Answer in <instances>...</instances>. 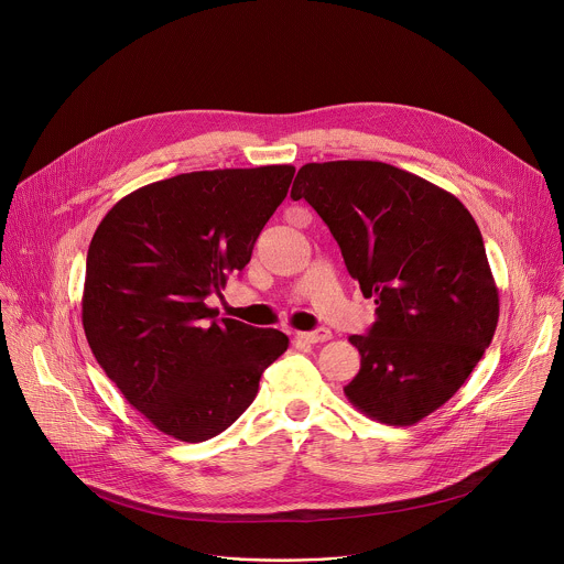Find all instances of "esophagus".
Returning a JSON list of instances; mask_svg holds the SVG:
<instances>
[{"label": "esophagus", "instance_id": "esophagus-1", "mask_svg": "<svg viewBox=\"0 0 564 564\" xmlns=\"http://www.w3.org/2000/svg\"><path fill=\"white\" fill-rule=\"evenodd\" d=\"M296 339L305 341V344H324V341L333 339V333L328 328H318L312 333H296Z\"/></svg>", "mask_w": 564, "mask_h": 564}]
</instances>
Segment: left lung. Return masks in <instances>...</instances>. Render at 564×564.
Listing matches in <instances>:
<instances>
[{"instance_id":"8db88e82","label":"left lung","mask_w":564,"mask_h":564,"mask_svg":"<svg viewBox=\"0 0 564 564\" xmlns=\"http://www.w3.org/2000/svg\"><path fill=\"white\" fill-rule=\"evenodd\" d=\"M290 196L324 218L377 303L368 335L350 337L361 368L346 397L381 424H417L459 390L498 326L477 223L446 189L377 160L307 163Z\"/></svg>"}]
</instances>
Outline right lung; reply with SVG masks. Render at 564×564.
I'll return each mask as SVG.
<instances>
[{
  "label": "right lung",
  "mask_w": 564,
  "mask_h": 564,
  "mask_svg": "<svg viewBox=\"0 0 564 564\" xmlns=\"http://www.w3.org/2000/svg\"><path fill=\"white\" fill-rule=\"evenodd\" d=\"M292 176V165H268L158 181L118 200L91 238L87 341L129 404L170 437L223 433L288 350L283 333L216 318L205 301L250 263Z\"/></svg>",
  "instance_id": "add662e5"
}]
</instances>
